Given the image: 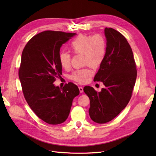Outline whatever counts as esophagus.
<instances>
[{
  "instance_id": "1",
  "label": "esophagus",
  "mask_w": 156,
  "mask_h": 156,
  "mask_svg": "<svg viewBox=\"0 0 156 156\" xmlns=\"http://www.w3.org/2000/svg\"><path fill=\"white\" fill-rule=\"evenodd\" d=\"M79 89L80 92H81V93L83 92V88L82 87H79Z\"/></svg>"
}]
</instances>
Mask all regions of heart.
Returning a JSON list of instances; mask_svg holds the SVG:
<instances>
[{"instance_id":"b5f03b06","label":"heart","mask_w":156,"mask_h":156,"mask_svg":"<svg viewBox=\"0 0 156 156\" xmlns=\"http://www.w3.org/2000/svg\"><path fill=\"white\" fill-rule=\"evenodd\" d=\"M69 47L73 54H82L84 65L98 68L105 59L107 44L105 37L101 34L93 36L80 34L70 42ZM58 59L62 68L68 69L70 67L71 55L67 52H61ZM92 73V70L88 66L74 71L70 78L75 82L83 84L88 81V77Z\"/></svg>"}]
</instances>
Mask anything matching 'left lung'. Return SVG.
Returning a JSON list of instances; mask_svg holds the SVG:
<instances>
[{"label":"left lung","instance_id":"1","mask_svg":"<svg viewBox=\"0 0 156 156\" xmlns=\"http://www.w3.org/2000/svg\"><path fill=\"white\" fill-rule=\"evenodd\" d=\"M105 35L107 53L94 81L103 82L105 87L101 92L90 86L83 89L90 99V117L98 124L114 119L126 107L137 72L133 51L126 37L112 28H105Z\"/></svg>","mask_w":156,"mask_h":156}]
</instances>
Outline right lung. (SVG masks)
<instances>
[{
  "mask_svg": "<svg viewBox=\"0 0 156 156\" xmlns=\"http://www.w3.org/2000/svg\"><path fill=\"white\" fill-rule=\"evenodd\" d=\"M75 33L46 30L33 36L23 49L19 77L23 95L35 114L45 122L56 125L68 119L73 98L79 90L73 83L55 87L62 75L60 49Z\"/></svg>",
  "mask_w": 156,
  "mask_h": 156,
  "instance_id": "right-lung-1",
  "label": "right lung"
}]
</instances>
